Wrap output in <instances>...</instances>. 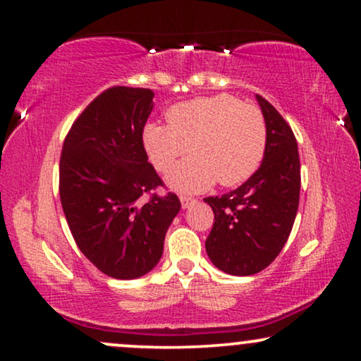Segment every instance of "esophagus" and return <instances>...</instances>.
Listing matches in <instances>:
<instances>
[{"label":"esophagus","instance_id":"obj_1","mask_svg":"<svg viewBox=\"0 0 361 361\" xmlns=\"http://www.w3.org/2000/svg\"><path fill=\"white\" fill-rule=\"evenodd\" d=\"M180 204H182V209H190L192 205L197 204V200L192 199V197H180Z\"/></svg>","mask_w":361,"mask_h":361}]
</instances>
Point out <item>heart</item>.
<instances>
[{"label":"heart","instance_id":"b5f03b06","mask_svg":"<svg viewBox=\"0 0 361 361\" xmlns=\"http://www.w3.org/2000/svg\"><path fill=\"white\" fill-rule=\"evenodd\" d=\"M167 121L147 123L142 145L161 172L190 151V159L167 174V185L177 192H202L216 180L224 187L241 184L258 169L268 146L263 113L230 95L177 103L167 111Z\"/></svg>","mask_w":361,"mask_h":361}]
</instances>
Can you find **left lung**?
I'll use <instances>...</instances> for the list:
<instances>
[{
	"label": "left lung",
	"mask_w": 361,
	"mask_h": 361,
	"mask_svg": "<svg viewBox=\"0 0 361 361\" xmlns=\"http://www.w3.org/2000/svg\"><path fill=\"white\" fill-rule=\"evenodd\" d=\"M256 100L268 128L261 166L238 189L204 199L215 215L205 241L207 255L231 276H251L268 268L288 241L299 209L298 141L268 100L259 95Z\"/></svg>",
	"instance_id": "obj_1"
}]
</instances>
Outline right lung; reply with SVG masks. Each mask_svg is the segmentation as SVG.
<instances>
[{"instance_id": "1", "label": "right lung", "mask_w": 361, "mask_h": 361, "mask_svg": "<svg viewBox=\"0 0 361 361\" xmlns=\"http://www.w3.org/2000/svg\"><path fill=\"white\" fill-rule=\"evenodd\" d=\"M149 88L111 87L73 123L63 141L59 192L78 250L115 279H136L161 261L180 210L147 162L142 130L154 106Z\"/></svg>"}]
</instances>
